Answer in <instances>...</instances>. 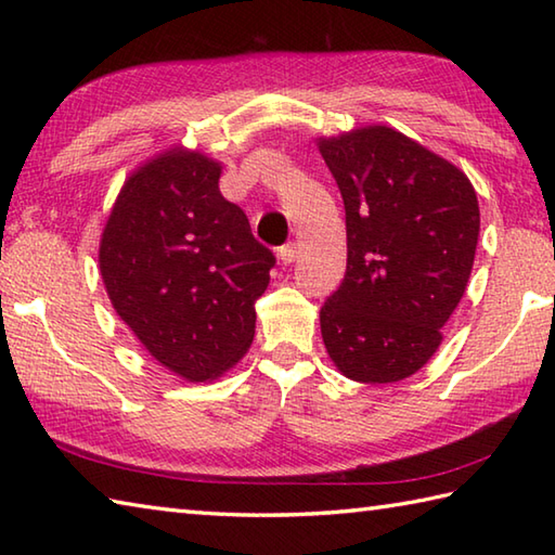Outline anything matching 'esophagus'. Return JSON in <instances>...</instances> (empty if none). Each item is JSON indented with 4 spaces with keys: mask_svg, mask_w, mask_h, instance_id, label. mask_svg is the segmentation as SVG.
Returning a JSON list of instances; mask_svg holds the SVG:
<instances>
[{
    "mask_svg": "<svg viewBox=\"0 0 555 555\" xmlns=\"http://www.w3.org/2000/svg\"><path fill=\"white\" fill-rule=\"evenodd\" d=\"M296 257H298V247H296V243H286V245H281V247H279V259H281V264H291V262H296Z\"/></svg>",
    "mask_w": 555,
    "mask_h": 555,
    "instance_id": "esophagus-1",
    "label": "esophagus"
}]
</instances>
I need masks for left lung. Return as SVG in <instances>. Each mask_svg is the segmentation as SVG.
<instances>
[{"instance_id":"obj_1","label":"left lung","mask_w":555,"mask_h":555,"mask_svg":"<svg viewBox=\"0 0 555 555\" xmlns=\"http://www.w3.org/2000/svg\"><path fill=\"white\" fill-rule=\"evenodd\" d=\"M346 207L344 284L320 312L338 372L360 384L415 374L441 346L473 271L479 203L467 176L388 126L320 138Z\"/></svg>"}]
</instances>
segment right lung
<instances>
[{
	"instance_id": "add662e5",
	"label": "right lung",
	"mask_w": 555,
	"mask_h": 555,
	"mask_svg": "<svg viewBox=\"0 0 555 555\" xmlns=\"http://www.w3.org/2000/svg\"><path fill=\"white\" fill-rule=\"evenodd\" d=\"M219 176L203 152H162L128 176L100 241L116 314L185 382L217 379L245 356L276 262Z\"/></svg>"
}]
</instances>
